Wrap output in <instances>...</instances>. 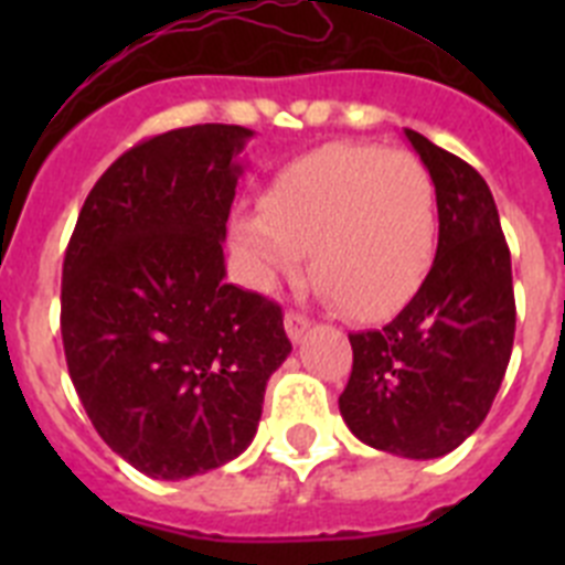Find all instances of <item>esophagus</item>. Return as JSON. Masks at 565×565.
<instances>
[{
    "instance_id": "obj_1",
    "label": "esophagus",
    "mask_w": 565,
    "mask_h": 565,
    "mask_svg": "<svg viewBox=\"0 0 565 565\" xmlns=\"http://www.w3.org/2000/svg\"><path fill=\"white\" fill-rule=\"evenodd\" d=\"M308 328H311V319H308L306 313H299V311L286 313V333L291 342H299V339L306 337Z\"/></svg>"
}]
</instances>
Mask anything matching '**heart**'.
<instances>
[{
    "label": "heart",
    "instance_id": "heart-1",
    "mask_svg": "<svg viewBox=\"0 0 565 565\" xmlns=\"http://www.w3.org/2000/svg\"><path fill=\"white\" fill-rule=\"evenodd\" d=\"M232 248L246 279L271 291L311 271L342 308L382 319L422 288L438 248V198L418 154L373 143H326L288 163L263 212L232 221Z\"/></svg>",
    "mask_w": 565,
    "mask_h": 565
}]
</instances>
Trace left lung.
<instances>
[{
    "instance_id": "left-lung-1",
    "label": "left lung",
    "mask_w": 565,
    "mask_h": 565,
    "mask_svg": "<svg viewBox=\"0 0 565 565\" xmlns=\"http://www.w3.org/2000/svg\"><path fill=\"white\" fill-rule=\"evenodd\" d=\"M404 135L436 183V259L393 322L351 333L353 371L339 413L367 447L438 458L481 427L507 373L512 259L481 174L416 129Z\"/></svg>"
}]
</instances>
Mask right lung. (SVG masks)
I'll return each mask as SVG.
<instances>
[{
  "label": "right lung",
  "instance_id": "add662e5",
  "mask_svg": "<svg viewBox=\"0 0 565 565\" xmlns=\"http://www.w3.org/2000/svg\"><path fill=\"white\" fill-rule=\"evenodd\" d=\"M248 138L198 124L135 143L89 189L64 252L73 387L109 450L149 478L201 476L246 450L291 353L282 308L226 282Z\"/></svg>",
  "mask_w": 565,
  "mask_h": 565
}]
</instances>
